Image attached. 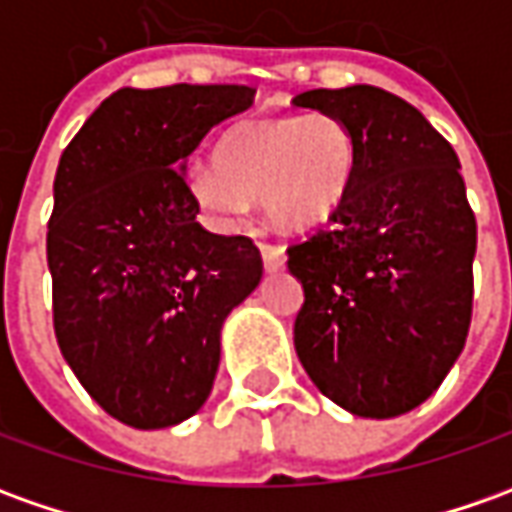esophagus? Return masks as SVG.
<instances>
[{
    "instance_id": "1",
    "label": "esophagus",
    "mask_w": 512,
    "mask_h": 512,
    "mask_svg": "<svg viewBox=\"0 0 512 512\" xmlns=\"http://www.w3.org/2000/svg\"><path fill=\"white\" fill-rule=\"evenodd\" d=\"M260 252H263L266 271H280L285 266V246H280V243H263Z\"/></svg>"
}]
</instances>
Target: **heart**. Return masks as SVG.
Listing matches in <instances>:
<instances>
[{"mask_svg":"<svg viewBox=\"0 0 512 512\" xmlns=\"http://www.w3.org/2000/svg\"><path fill=\"white\" fill-rule=\"evenodd\" d=\"M356 173V139L328 111L243 123L221 139L215 165L190 173V190L215 221H238L249 198H263L288 229L325 224Z\"/></svg>","mask_w":512,"mask_h":512,"instance_id":"1","label":"heart"}]
</instances>
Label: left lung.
Segmentation results:
<instances>
[{"label": "left lung", "instance_id": "8db88e82", "mask_svg": "<svg viewBox=\"0 0 512 512\" xmlns=\"http://www.w3.org/2000/svg\"><path fill=\"white\" fill-rule=\"evenodd\" d=\"M356 139V173L328 227L294 241V347L319 392L358 417H395L443 384L474 308L476 218L460 159L434 125L375 86L311 89Z\"/></svg>", "mask_w": 512, "mask_h": 512}]
</instances>
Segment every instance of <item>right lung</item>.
<instances>
[{"mask_svg": "<svg viewBox=\"0 0 512 512\" xmlns=\"http://www.w3.org/2000/svg\"><path fill=\"white\" fill-rule=\"evenodd\" d=\"M252 103V86L120 89L61 154L47 224L52 328L83 389L125 426L196 415L221 325L263 277L252 238L198 224L182 173L212 125Z\"/></svg>", "mask_w": 512, "mask_h": 512, "instance_id": "1", "label": "right lung"}]
</instances>
